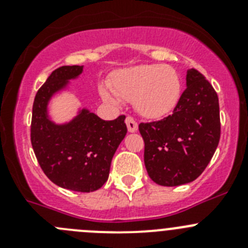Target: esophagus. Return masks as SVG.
<instances>
[{"instance_id": "esophagus-1", "label": "esophagus", "mask_w": 248, "mask_h": 248, "mask_svg": "<svg viewBox=\"0 0 248 248\" xmlns=\"http://www.w3.org/2000/svg\"><path fill=\"white\" fill-rule=\"evenodd\" d=\"M125 123H126V126H128L129 133H135V131L138 130V123L135 122V120L133 119L131 117L126 118Z\"/></svg>"}]
</instances>
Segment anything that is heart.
<instances>
[{
  "instance_id": "b5f03b06",
  "label": "heart",
  "mask_w": 248,
  "mask_h": 248,
  "mask_svg": "<svg viewBox=\"0 0 248 248\" xmlns=\"http://www.w3.org/2000/svg\"><path fill=\"white\" fill-rule=\"evenodd\" d=\"M99 95L111 105H120L122 99L133 100L140 115L159 119L171 113L179 103L181 80L170 65H134L114 74L111 88L100 85Z\"/></svg>"
}]
</instances>
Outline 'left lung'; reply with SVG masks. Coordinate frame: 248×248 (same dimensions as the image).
Masks as SVG:
<instances>
[{
    "instance_id": "8db88e82",
    "label": "left lung",
    "mask_w": 248,
    "mask_h": 248,
    "mask_svg": "<svg viewBox=\"0 0 248 248\" xmlns=\"http://www.w3.org/2000/svg\"><path fill=\"white\" fill-rule=\"evenodd\" d=\"M144 163L149 176L161 186L185 185L198 179L220 140L217 94L205 77L186 71V89L171 115L141 123Z\"/></svg>"
}]
</instances>
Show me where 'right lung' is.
<instances>
[{
  "mask_svg": "<svg viewBox=\"0 0 248 248\" xmlns=\"http://www.w3.org/2000/svg\"><path fill=\"white\" fill-rule=\"evenodd\" d=\"M83 65H63L52 72L37 92L32 109L31 141L43 172L63 189L92 192L108 180L110 164L126 135L125 117L103 120L78 105L74 117L57 123L49 114L56 95L71 91Z\"/></svg>",
  "mask_w": 248,
  "mask_h": 248,
  "instance_id": "add662e5",
  "label": "right lung"
}]
</instances>
